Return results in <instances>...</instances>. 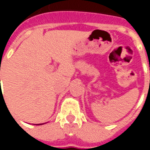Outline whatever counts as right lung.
I'll return each instance as SVG.
<instances>
[{"mask_svg":"<svg viewBox=\"0 0 150 150\" xmlns=\"http://www.w3.org/2000/svg\"><path fill=\"white\" fill-rule=\"evenodd\" d=\"M38 125H39V124H38Z\"/></svg>","mask_w":150,"mask_h":150,"instance_id":"obj_1","label":"right lung"}]
</instances>
